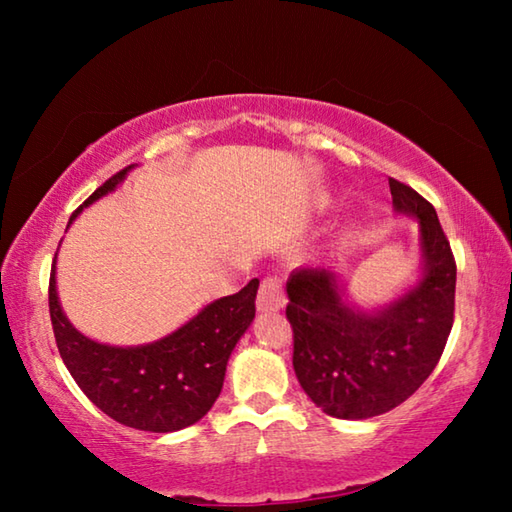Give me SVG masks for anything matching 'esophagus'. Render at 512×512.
<instances>
[{"instance_id": "obj_1", "label": "esophagus", "mask_w": 512, "mask_h": 512, "mask_svg": "<svg viewBox=\"0 0 512 512\" xmlns=\"http://www.w3.org/2000/svg\"><path fill=\"white\" fill-rule=\"evenodd\" d=\"M287 305V293H284V284L277 275H268L259 284L257 293V309L259 311H280Z\"/></svg>"}]
</instances>
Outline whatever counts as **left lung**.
Returning <instances> with one entry per match:
<instances>
[{"instance_id": "obj_1", "label": "left lung", "mask_w": 512, "mask_h": 512, "mask_svg": "<svg viewBox=\"0 0 512 512\" xmlns=\"http://www.w3.org/2000/svg\"><path fill=\"white\" fill-rule=\"evenodd\" d=\"M393 205L420 223L424 275L379 311L352 307L327 268H298L287 282L293 370L311 402L341 420L400 406L424 384L454 325L456 262L433 205L388 178Z\"/></svg>"}]
</instances>
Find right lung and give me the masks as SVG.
<instances>
[{
    "instance_id": "obj_1",
    "label": "right lung",
    "mask_w": 512,
    "mask_h": 512,
    "mask_svg": "<svg viewBox=\"0 0 512 512\" xmlns=\"http://www.w3.org/2000/svg\"><path fill=\"white\" fill-rule=\"evenodd\" d=\"M133 167L108 178L79 210L112 192ZM69 219V223H72ZM259 280L235 296L214 300L176 332L137 348H115L83 336L63 314L56 293V259L49 277V314L60 357L81 391L126 427L169 433L185 429L212 409L225 366L255 318Z\"/></svg>"
}]
</instances>
